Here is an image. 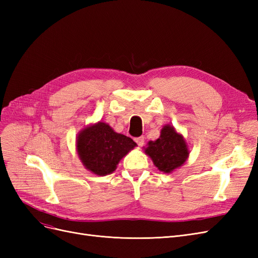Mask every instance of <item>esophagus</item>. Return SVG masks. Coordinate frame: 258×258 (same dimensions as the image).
Wrapping results in <instances>:
<instances>
[{"label":"esophagus","instance_id":"obj_1","mask_svg":"<svg viewBox=\"0 0 258 258\" xmlns=\"http://www.w3.org/2000/svg\"><path fill=\"white\" fill-rule=\"evenodd\" d=\"M136 142L139 146H143L144 144V137H139V138H136Z\"/></svg>","mask_w":258,"mask_h":258}]
</instances>
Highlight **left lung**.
Returning a JSON list of instances; mask_svg holds the SVG:
<instances>
[{"label":"left lung","instance_id":"1","mask_svg":"<svg viewBox=\"0 0 258 258\" xmlns=\"http://www.w3.org/2000/svg\"><path fill=\"white\" fill-rule=\"evenodd\" d=\"M145 153L152 158L155 166L165 173L181 167L188 157V150L183 137L176 134L170 124L161 129L159 139L148 142Z\"/></svg>","mask_w":258,"mask_h":258}]
</instances>
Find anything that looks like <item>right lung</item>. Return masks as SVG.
Wrapping results in <instances>:
<instances>
[{"instance_id": "right-lung-1", "label": "right lung", "mask_w": 258, "mask_h": 258, "mask_svg": "<svg viewBox=\"0 0 258 258\" xmlns=\"http://www.w3.org/2000/svg\"><path fill=\"white\" fill-rule=\"evenodd\" d=\"M137 143L104 122L85 128L77 139V153L84 166L97 175H106Z\"/></svg>"}]
</instances>
